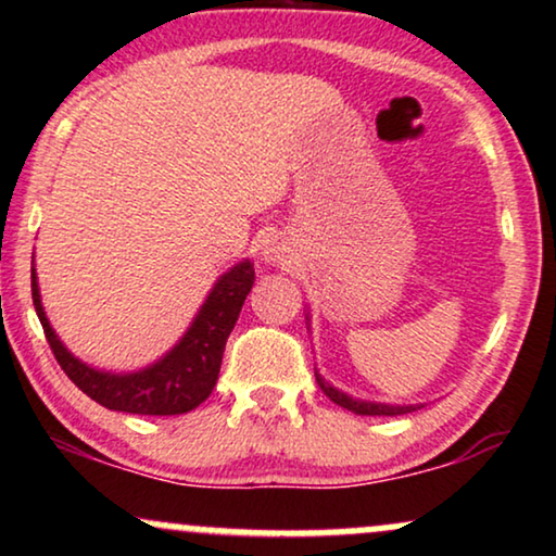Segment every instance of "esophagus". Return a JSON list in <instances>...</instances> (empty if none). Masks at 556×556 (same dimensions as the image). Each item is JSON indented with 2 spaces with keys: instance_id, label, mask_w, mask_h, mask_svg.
Masks as SVG:
<instances>
[{
  "instance_id": "obj_1",
  "label": "esophagus",
  "mask_w": 556,
  "mask_h": 556,
  "mask_svg": "<svg viewBox=\"0 0 556 556\" xmlns=\"http://www.w3.org/2000/svg\"><path fill=\"white\" fill-rule=\"evenodd\" d=\"M263 260H265V263H270V265L283 263V260H286L283 242H278V239H267L265 247H263Z\"/></svg>"
}]
</instances>
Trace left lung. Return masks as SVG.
Segmentation results:
<instances>
[{"mask_svg": "<svg viewBox=\"0 0 556 556\" xmlns=\"http://www.w3.org/2000/svg\"><path fill=\"white\" fill-rule=\"evenodd\" d=\"M309 319V317H306ZM314 376H317V383L319 389L325 392L327 396L334 404H340V407L351 409V413L355 415H387V417H394V415H407V413H415V409H420L422 404H387V402H368V400H355V396L345 394L342 389L332 387L330 381H325L319 376V371H314Z\"/></svg>", "mask_w": 556, "mask_h": 556, "instance_id": "left-lung-1", "label": "left lung"}]
</instances>
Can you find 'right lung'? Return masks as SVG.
Here are the masks:
<instances>
[{"mask_svg": "<svg viewBox=\"0 0 556 556\" xmlns=\"http://www.w3.org/2000/svg\"><path fill=\"white\" fill-rule=\"evenodd\" d=\"M30 273L33 306H36L46 340L56 355L59 366L89 400L115 409V413L131 415H182L208 400L216 387L218 368H222L226 340L235 330L247 293L255 283V267L250 260L229 267L208 291L195 319L175 342V348H169L160 361L149 363L139 371L115 374L79 361L59 340L56 330L46 317L43 304H40L36 267Z\"/></svg>", "mask_w": 556, "mask_h": 556, "instance_id": "right-lung-1", "label": "right lung"}]
</instances>
